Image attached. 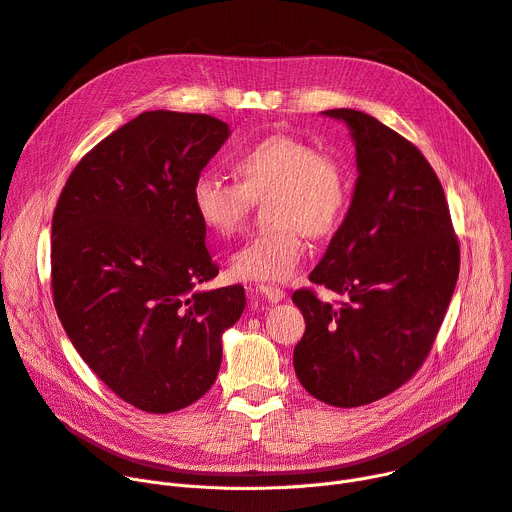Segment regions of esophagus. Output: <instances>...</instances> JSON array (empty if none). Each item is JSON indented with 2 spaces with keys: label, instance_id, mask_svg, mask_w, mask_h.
Here are the masks:
<instances>
[{
  "label": "esophagus",
  "instance_id": "34e87169",
  "mask_svg": "<svg viewBox=\"0 0 512 512\" xmlns=\"http://www.w3.org/2000/svg\"><path fill=\"white\" fill-rule=\"evenodd\" d=\"M252 293L256 299H262V302H268V304H277L285 297V291L273 285H256L252 287Z\"/></svg>",
  "mask_w": 512,
  "mask_h": 512
}]
</instances>
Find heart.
Instances as JSON below:
<instances>
[{
	"mask_svg": "<svg viewBox=\"0 0 512 512\" xmlns=\"http://www.w3.org/2000/svg\"><path fill=\"white\" fill-rule=\"evenodd\" d=\"M227 182L202 173L192 186L198 221L217 235L242 229L254 200H264L266 219L231 256V273L242 281L277 283L289 279L304 256V233L312 239L333 235L345 221L351 182L349 171L333 153L312 142L277 134L262 138L233 157Z\"/></svg>",
	"mask_w": 512,
	"mask_h": 512,
	"instance_id": "obj_1",
	"label": "heart"
}]
</instances>
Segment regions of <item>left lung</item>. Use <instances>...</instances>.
Segmentation results:
<instances>
[{
	"label": "left lung",
	"mask_w": 512,
	"mask_h": 512,
	"mask_svg": "<svg viewBox=\"0 0 512 512\" xmlns=\"http://www.w3.org/2000/svg\"><path fill=\"white\" fill-rule=\"evenodd\" d=\"M355 142L347 217L310 273L345 299L297 289L306 333L293 368L312 397L362 407L403 386L436 341L459 277V239L432 165L407 138L355 109H328Z\"/></svg>",
	"instance_id": "8db88e82"
}]
</instances>
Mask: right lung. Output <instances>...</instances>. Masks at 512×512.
<instances>
[{
	"label": "right lung",
	"mask_w": 512,
	"mask_h": 512,
	"mask_svg": "<svg viewBox=\"0 0 512 512\" xmlns=\"http://www.w3.org/2000/svg\"><path fill=\"white\" fill-rule=\"evenodd\" d=\"M229 138L204 113L144 111L70 173L51 227L53 304L72 345L113 393L148 413L198 401L221 368V335L246 308L219 275L192 186Z\"/></svg>",
	"instance_id": "add662e5"
}]
</instances>
